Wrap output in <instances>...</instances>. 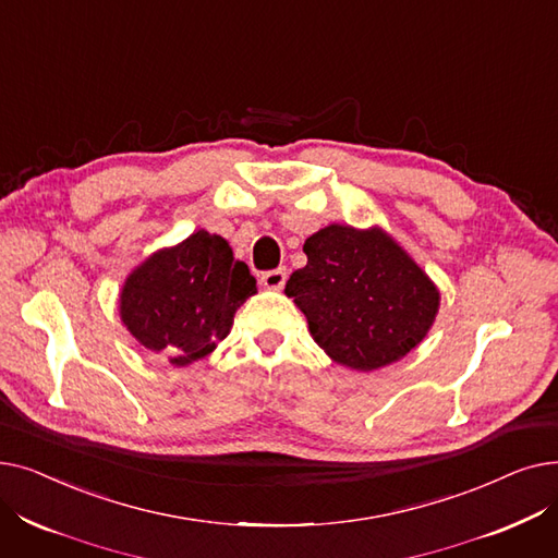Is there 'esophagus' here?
<instances>
[{
  "mask_svg": "<svg viewBox=\"0 0 558 558\" xmlns=\"http://www.w3.org/2000/svg\"><path fill=\"white\" fill-rule=\"evenodd\" d=\"M262 284L267 289H282L284 282H287V269H274V271H264L262 274Z\"/></svg>",
  "mask_w": 558,
  "mask_h": 558,
  "instance_id": "34e87169",
  "label": "esophagus"
}]
</instances>
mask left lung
<instances>
[{
  "mask_svg": "<svg viewBox=\"0 0 558 558\" xmlns=\"http://www.w3.org/2000/svg\"><path fill=\"white\" fill-rule=\"evenodd\" d=\"M303 251L307 264L291 274L284 294L330 360L377 371L425 339L441 294L383 228L330 223L307 238Z\"/></svg>",
  "mask_w": 558,
  "mask_h": 558,
  "instance_id": "left-lung-1",
  "label": "left lung"
}]
</instances>
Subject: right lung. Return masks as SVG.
I'll return each instance as SVG.
<instances>
[{
	"instance_id": "right-lung-1",
	"label": "right lung",
	"mask_w": 558,
	"mask_h": 558,
	"mask_svg": "<svg viewBox=\"0 0 558 558\" xmlns=\"http://www.w3.org/2000/svg\"><path fill=\"white\" fill-rule=\"evenodd\" d=\"M255 291V278L232 257L228 242L196 230L131 271L120 294V316L151 355L187 366L228 337L234 312Z\"/></svg>"
}]
</instances>
